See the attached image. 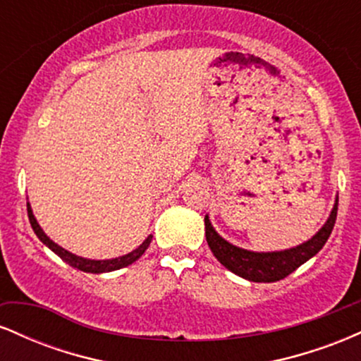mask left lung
Masks as SVG:
<instances>
[{"mask_svg": "<svg viewBox=\"0 0 361 361\" xmlns=\"http://www.w3.org/2000/svg\"><path fill=\"white\" fill-rule=\"evenodd\" d=\"M336 215L338 198L333 210H331L329 219L319 229L316 235H312L309 241L302 243L299 246L283 251L255 252L234 246V244L227 243L226 239H222L221 235L215 233L212 224L209 221V215H205V238L207 243H209L210 251L214 252L215 258L221 261L227 270H231L246 280L270 283V281H279L288 276L300 264H304L305 261L316 256L322 250V246H324L331 233H333Z\"/></svg>", "mask_w": 361, "mask_h": 361, "instance_id": "left-lung-1", "label": "left lung"}]
</instances>
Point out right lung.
Segmentation results:
<instances>
[{
  "label": "right lung",
  "mask_w": 361,
  "mask_h": 361,
  "mask_svg": "<svg viewBox=\"0 0 361 361\" xmlns=\"http://www.w3.org/2000/svg\"><path fill=\"white\" fill-rule=\"evenodd\" d=\"M27 210H28V221H30L32 229H34L37 238H39L40 241H42L45 246L49 247V250H52L54 252H56V255L59 256L61 259H64L66 263L71 264L73 268H78V270L86 271V273H106V271H115V270H120V268L128 267V264H132L134 261H137L140 256L144 255V251L147 250L149 244H151V239H152V235H147L146 241L140 244L137 250L128 252V255L118 256V258H114V259L81 258V256H76V255H73V252L66 251L64 247L59 246V244L54 243L51 238H47V234H45L42 229H40L39 222H37V219L34 217V212H32L30 204H27Z\"/></svg>",
  "instance_id": "right-lung-1"
}]
</instances>
